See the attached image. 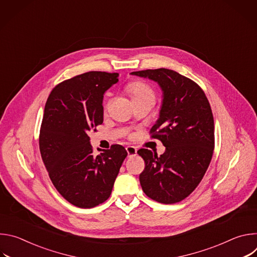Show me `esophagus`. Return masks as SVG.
Returning <instances> with one entry per match:
<instances>
[{"instance_id": "34e87169", "label": "esophagus", "mask_w": 257, "mask_h": 257, "mask_svg": "<svg viewBox=\"0 0 257 257\" xmlns=\"http://www.w3.org/2000/svg\"><path fill=\"white\" fill-rule=\"evenodd\" d=\"M126 151H127L128 157H133V156H136L137 154V149L134 148V146H127Z\"/></svg>"}]
</instances>
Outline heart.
Returning a JSON list of instances; mask_svg holds the SVG:
<instances>
[{"label":"heart","instance_id":"1","mask_svg":"<svg viewBox=\"0 0 257 257\" xmlns=\"http://www.w3.org/2000/svg\"><path fill=\"white\" fill-rule=\"evenodd\" d=\"M127 90L132 96L133 100L141 98H152L156 99V94L153 88L142 81H133L128 84Z\"/></svg>","mask_w":257,"mask_h":257}]
</instances>
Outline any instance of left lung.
I'll use <instances>...</instances> for the list:
<instances>
[{"instance_id":"8db88e82","label":"left lung","mask_w":257,"mask_h":257,"mask_svg":"<svg viewBox=\"0 0 257 257\" xmlns=\"http://www.w3.org/2000/svg\"><path fill=\"white\" fill-rule=\"evenodd\" d=\"M152 79L163 90L160 118L152 127L153 138L166 152L158 157L141 149L145 168L139 175L143 192L165 204L189 196L202 180L214 149V124L208 99L201 87L178 72L160 68L132 72Z\"/></svg>"}]
</instances>
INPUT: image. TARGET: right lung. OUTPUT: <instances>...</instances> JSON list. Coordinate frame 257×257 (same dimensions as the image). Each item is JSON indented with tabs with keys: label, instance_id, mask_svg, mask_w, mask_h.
<instances>
[{
	"label": "right lung",
	"instance_id": "obj_1",
	"mask_svg": "<svg viewBox=\"0 0 257 257\" xmlns=\"http://www.w3.org/2000/svg\"><path fill=\"white\" fill-rule=\"evenodd\" d=\"M118 73L90 71L59 83L45 106L40 151L58 192L71 204L91 208L112 193L127 157L122 145L94 156L88 133L103 121V93Z\"/></svg>",
	"mask_w": 257,
	"mask_h": 257
}]
</instances>
